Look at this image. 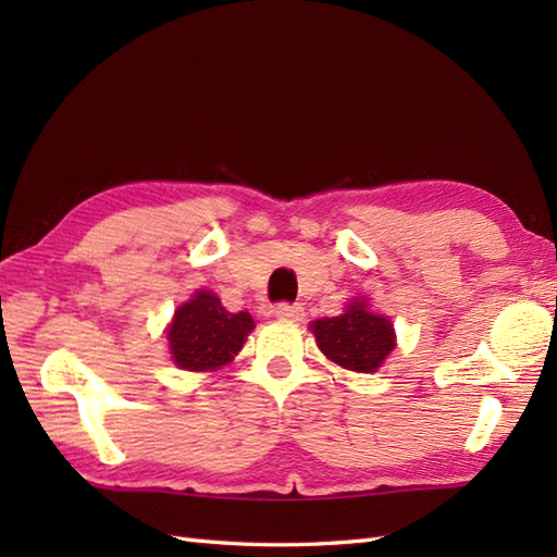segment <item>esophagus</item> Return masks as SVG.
I'll list each match as a JSON object with an SVG mask.
<instances>
[{
    "label": "esophagus",
    "mask_w": 557,
    "mask_h": 557,
    "mask_svg": "<svg viewBox=\"0 0 557 557\" xmlns=\"http://www.w3.org/2000/svg\"><path fill=\"white\" fill-rule=\"evenodd\" d=\"M275 315L280 321H304V306L301 304H277L275 306Z\"/></svg>",
    "instance_id": "34e87169"
}]
</instances>
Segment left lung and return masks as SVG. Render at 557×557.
I'll use <instances>...</instances> for the list:
<instances>
[{
	"instance_id": "left-lung-1",
	"label": "left lung",
	"mask_w": 557,
	"mask_h": 557,
	"mask_svg": "<svg viewBox=\"0 0 557 557\" xmlns=\"http://www.w3.org/2000/svg\"><path fill=\"white\" fill-rule=\"evenodd\" d=\"M318 347L347 371L373 373L395 349V327L387 315L373 313L369 301H351L345 313L313 321Z\"/></svg>"
}]
</instances>
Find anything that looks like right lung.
Segmentation results:
<instances>
[{
	"label": "right lung",
	"mask_w": 557,
	"mask_h": 557,
	"mask_svg": "<svg viewBox=\"0 0 557 557\" xmlns=\"http://www.w3.org/2000/svg\"><path fill=\"white\" fill-rule=\"evenodd\" d=\"M253 327L246 311L230 313L220 297L198 289L174 311L168 327L172 361L184 371H215L239 354Z\"/></svg>",
	"instance_id": "add662e5"
}]
</instances>
